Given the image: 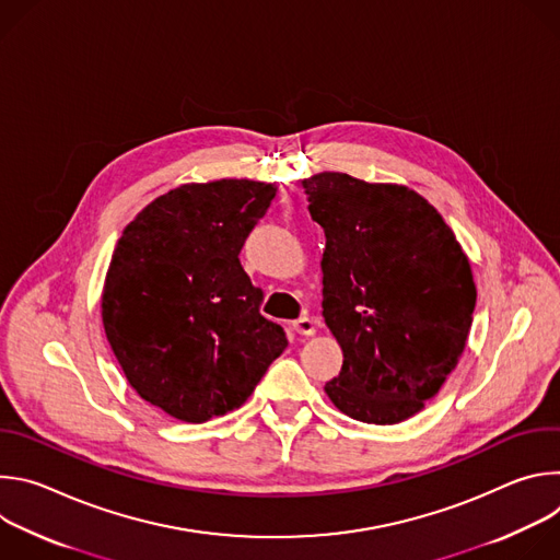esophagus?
I'll return each instance as SVG.
<instances>
[{
    "label": "esophagus",
    "instance_id": "34e87169",
    "mask_svg": "<svg viewBox=\"0 0 560 560\" xmlns=\"http://www.w3.org/2000/svg\"><path fill=\"white\" fill-rule=\"evenodd\" d=\"M292 328H294L296 335H303V337H312L316 332V324L312 322L310 316H299L296 322L292 324Z\"/></svg>",
    "mask_w": 560,
    "mask_h": 560
}]
</instances>
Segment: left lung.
Here are the masks:
<instances>
[{
  "mask_svg": "<svg viewBox=\"0 0 560 560\" xmlns=\"http://www.w3.org/2000/svg\"><path fill=\"white\" fill-rule=\"evenodd\" d=\"M303 188L326 232L322 305L343 350L326 394L357 421L401 423L425 408L463 354L476 305L467 255L408 186L318 173Z\"/></svg>",
  "mask_w": 560,
  "mask_h": 560,
  "instance_id": "obj_1",
  "label": "left lung"
}]
</instances>
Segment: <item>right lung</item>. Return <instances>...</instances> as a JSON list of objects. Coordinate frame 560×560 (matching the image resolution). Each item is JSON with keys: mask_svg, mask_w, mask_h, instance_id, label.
Masks as SVG:
<instances>
[{"mask_svg": "<svg viewBox=\"0 0 560 560\" xmlns=\"http://www.w3.org/2000/svg\"><path fill=\"white\" fill-rule=\"evenodd\" d=\"M275 195L250 179L184 184L117 242L102 292L108 343L143 401L179 421L244 406L288 346L238 261Z\"/></svg>", "mask_w": 560, "mask_h": 560, "instance_id": "obj_1", "label": "right lung"}]
</instances>
